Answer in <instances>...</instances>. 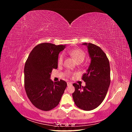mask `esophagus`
I'll return each mask as SVG.
<instances>
[{
	"mask_svg": "<svg viewBox=\"0 0 132 132\" xmlns=\"http://www.w3.org/2000/svg\"><path fill=\"white\" fill-rule=\"evenodd\" d=\"M71 84H72V83H71V82H67V85H68V86L71 85Z\"/></svg>",
	"mask_w": 132,
	"mask_h": 132,
	"instance_id": "1",
	"label": "esophagus"
}]
</instances>
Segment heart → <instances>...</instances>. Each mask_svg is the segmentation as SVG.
<instances>
[{"mask_svg":"<svg viewBox=\"0 0 132 132\" xmlns=\"http://www.w3.org/2000/svg\"><path fill=\"white\" fill-rule=\"evenodd\" d=\"M69 53L71 56L75 59L76 62L78 63H80L82 62L85 58L86 54H85V52L81 49H79V48L72 49L69 51ZM63 59H64V54H60L58 59V64L59 65H61L62 64L63 62ZM65 74L68 77H70L73 75V73H71L70 71H69V70L66 71Z\"/></svg>","mask_w":132,"mask_h":132,"instance_id":"heart-1","label":"heart"}]
</instances>
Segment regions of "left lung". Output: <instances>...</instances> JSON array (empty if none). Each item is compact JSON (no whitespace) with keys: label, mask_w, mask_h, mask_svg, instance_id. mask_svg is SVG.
<instances>
[{"label":"left lung","mask_w":132,"mask_h":132,"mask_svg":"<svg viewBox=\"0 0 132 132\" xmlns=\"http://www.w3.org/2000/svg\"><path fill=\"white\" fill-rule=\"evenodd\" d=\"M91 58L86 73L82 76L85 86L74 83L73 98L78 108L85 111L97 108L105 99L110 85V66L106 54L100 47L93 43H84Z\"/></svg>","instance_id":"1"}]
</instances>
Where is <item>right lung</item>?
<instances>
[{
  "instance_id": "1",
  "label": "right lung",
  "mask_w": 132,
  "mask_h": 132,
  "mask_svg": "<svg viewBox=\"0 0 132 132\" xmlns=\"http://www.w3.org/2000/svg\"><path fill=\"white\" fill-rule=\"evenodd\" d=\"M64 45L39 43L28 57L24 67V86L31 102L37 109L48 111L59 104L67 86L63 80L54 82L50 79L53 69H57L60 52Z\"/></svg>"
}]
</instances>
